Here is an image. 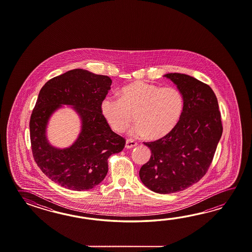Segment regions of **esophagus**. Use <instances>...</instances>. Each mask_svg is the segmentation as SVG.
<instances>
[{
	"label": "esophagus",
	"instance_id": "1",
	"mask_svg": "<svg viewBox=\"0 0 252 252\" xmlns=\"http://www.w3.org/2000/svg\"><path fill=\"white\" fill-rule=\"evenodd\" d=\"M137 146V142L134 141L133 139H127L126 140V144H125V148L126 149H132L134 147Z\"/></svg>",
	"mask_w": 252,
	"mask_h": 252
}]
</instances>
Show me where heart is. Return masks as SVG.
I'll return each mask as SVG.
<instances>
[{
	"label": "heart",
	"instance_id": "b5f03b06",
	"mask_svg": "<svg viewBox=\"0 0 252 252\" xmlns=\"http://www.w3.org/2000/svg\"><path fill=\"white\" fill-rule=\"evenodd\" d=\"M120 98L106 96L100 110L102 117L114 131H125L132 121L137 124L129 130L133 137L160 139L177 127L185 111V98L175 87H163L144 81L124 86Z\"/></svg>",
	"mask_w": 252,
	"mask_h": 252
}]
</instances>
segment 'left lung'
<instances>
[{
    "instance_id": "1",
    "label": "left lung",
    "mask_w": 252,
    "mask_h": 252,
    "mask_svg": "<svg viewBox=\"0 0 252 252\" xmlns=\"http://www.w3.org/2000/svg\"><path fill=\"white\" fill-rule=\"evenodd\" d=\"M185 98V111L177 127L166 137L144 142L151 150L141 166L145 187L158 193L183 191L198 182L208 170L222 134L217 98L208 85L193 76L164 75Z\"/></svg>"
}]
</instances>
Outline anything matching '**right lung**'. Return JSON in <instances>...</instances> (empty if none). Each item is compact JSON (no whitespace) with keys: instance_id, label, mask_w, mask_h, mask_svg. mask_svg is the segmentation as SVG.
<instances>
[{"instance_id":"add662e5","label":"right lung","mask_w":252,"mask_h":252,"mask_svg":"<svg viewBox=\"0 0 252 252\" xmlns=\"http://www.w3.org/2000/svg\"><path fill=\"white\" fill-rule=\"evenodd\" d=\"M111 86L107 75L77 68L48 81L38 94L30 122L33 157L41 171L63 188L84 191L96 187L107 175L109 157L124 150L125 139L113 132L100 110ZM63 105L78 113L81 129L73 145L60 149L49 143L46 128Z\"/></svg>"}]
</instances>
